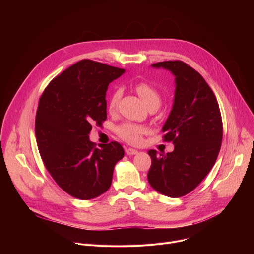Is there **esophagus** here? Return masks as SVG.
I'll return each mask as SVG.
<instances>
[{"instance_id":"34e87169","label":"esophagus","mask_w":254,"mask_h":254,"mask_svg":"<svg viewBox=\"0 0 254 254\" xmlns=\"http://www.w3.org/2000/svg\"><path fill=\"white\" fill-rule=\"evenodd\" d=\"M126 153L127 155H135V154L138 153V151L134 148H126Z\"/></svg>"}]
</instances>
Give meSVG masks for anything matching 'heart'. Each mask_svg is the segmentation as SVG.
<instances>
[{
    "label": "heart",
    "instance_id": "1",
    "mask_svg": "<svg viewBox=\"0 0 254 254\" xmlns=\"http://www.w3.org/2000/svg\"><path fill=\"white\" fill-rule=\"evenodd\" d=\"M136 91L144 103L148 106L152 104H161V96L158 91L148 82H139L135 86ZM123 96V90L116 88L109 98L108 110L110 113H114L117 110L118 103ZM148 132V127L144 125H139L135 123H125L116 127V134L119 138H122L129 144H138L142 141L143 136Z\"/></svg>",
    "mask_w": 254,
    "mask_h": 254
}]
</instances>
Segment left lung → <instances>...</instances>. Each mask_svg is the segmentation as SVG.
<instances>
[{
	"instance_id": "1",
	"label": "left lung",
	"mask_w": 254,
	"mask_h": 254,
	"mask_svg": "<svg viewBox=\"0 0 254 254\" xmlns=\"http://www.w3.org/2000/svg\"><path fill=\"white\" fill-rule=\"evenodd\" d=\"M175 76L173 108L163 127L164 141L174 150H149L148 182L164 195L180 197L190 193L214 166L222 141V119L218 102L205 79L181 61L151 64Z\"/></svg>"
}]
</instances>
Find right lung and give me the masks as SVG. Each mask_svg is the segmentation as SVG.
Masks as SVG:
<instances>
[{
  "mask_svg": "<svg viewBox=\"0 0 254 254\" xmlns=\"http://www.w3.org/2000/svg\"><path fill=\"white\" fill-rule=\"evenodd\" d=\"M124 69L82 60L52 79L40 98L35 132L51 177L66 193L95 198L109 190L116 163L125 155L118 142L89 140L92 125L107 118L106 91Z\"/></svg>",
  "mask_w": 254,
  "mask_h": 254,
  "instance_id": "right-lung-1",
  "label": "right lung"
}]
</instances>
